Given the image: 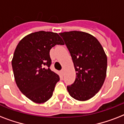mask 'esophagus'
<instances>
[{"label":"esophagus","mask_w":124,"mask_h":124,"mask_svg":"<svg viewBox=\"0 0 124 124\" xmlns=\"http://www.w3.org/2000/svg\"><path fill=\"white\" fill-rule=\"evenodd\" d=\"M61 73H62V75H64V69H62V70H61Z\"/></svg>","instance_id":"esophagus-1"}]
</instances>
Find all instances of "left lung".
<instances>
[{
    "label": "left lung",
    "mask_w": 124,
    "mask_h": 124,
    "mask_svg": "<svg viewBox=\"0 0 124 124\" xmlns=\"http://www.w3.org/2000/svg\"><path fill=\"white\" fill-rule=\"evenodd\" d=\"M60 35L70 51L76 79L67 86L70 96L79 101L90 99L100 91L106 77L108 59L96 38L82 31L64 32Z\"/></svg>",
    "instance_id": "left-lung-1"
}]
</instances>
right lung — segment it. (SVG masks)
<instances>
[{
	"mask_svg": "<svg viewBox=\"0 0 124 124\" xmlns=\"http://www.w3.org/2000/svg\"><path fill=\"white\" fill-rule=\"evenodd\" d=\"M64 44L56 33L40 31L26 36L17 45L11 62L15 80L33 102L44 103L52 96L60 78L49 68V51L55 45Z\"/></svg>",
	"mask_w": 124,
	"mask_h": 124,
	"instance_id": "right-lung-1",
	"label": "right lung"
}]
</instances>
